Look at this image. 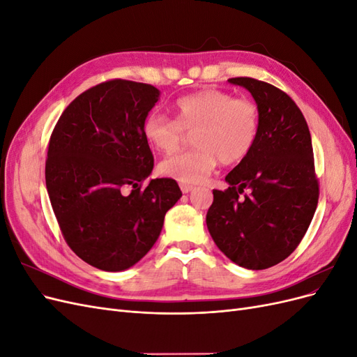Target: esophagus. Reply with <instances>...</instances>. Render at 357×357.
Wrapping results in <instances>:
<instances>
[{
    "label": "esophagus",
    "instance_id": "34e87169",
    "mask_svg": "<svg viewBox=\"0 0 357 357\" xmlns=\"http://www.w3.org/2000/svg\"><path fill=\"white\" fill-rule=\"evenodd\" d=\"M180 189H181V192H183V193H189V192H192V190H193V186H190V185H185V183H181V185H180Z\"/></svg>",
    "mask_w": 357,
    "mask_h": 357
}]
</instances>
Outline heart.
I'll return each mask as SVG.
<instances>
[{
	"label": "heart",
	"mask_w": 357,
	"mask_h": 357,
	"mask_svg": "<svg viewBox=\"0 0 357 357\" xmlns=\"http://www.w3.org/2000/svg\"><path fill=\"white\" fill-rule=\"evenodd\" d=\"M174 116L176 121L159 113L147 114L143 135L158 152L172 153L181 144L183 131H195V149L171 155L159 164L160 174L185 185L207 178L219 160L225 165L243 160L256 144L259 110L250 100L215 89L199 91L178 98Z\"/></svg>",
	"instance_id": "b5f03b06"
}]
</instances>
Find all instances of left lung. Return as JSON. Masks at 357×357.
<instances>
[{
  "label": "left lung",
  "instance_id": "left-lung-1",
  "mask_svg": "<svg viewBox=\"0 0 357 357\" xmlns=\"http://www.w3.org/2000/svg\"><path fill=\"white\" fill-rule=\"evenodd\" d=\"M259 110L256 144L213 190L207 228L223 255L247 269L274 266L295 250L317 208L310 129L298 105L275 86L235 77Z\"/></svg>",
  "mask_w": 357,
  "mask_h": 357
}]
</instances>
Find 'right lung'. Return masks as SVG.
<instances>
[{"label": "right lung", "mask_w": 357, "mask_h": 357, "mask_svg": "<svg viewBox=\"0 0 357 357\" xmlns=\"http://www.w3.org/2000/svg\"><path fill=\"white\" fill-rule=\"evenodd\" d=\"M152 84L110 80L79 95L53 129L46 188L63 238L86 264L119 273L159 238L181 198L172 178H150L143 122L159 101Z\"/></svg>", "instance_id": "right-lung-1"}]
</instances>
